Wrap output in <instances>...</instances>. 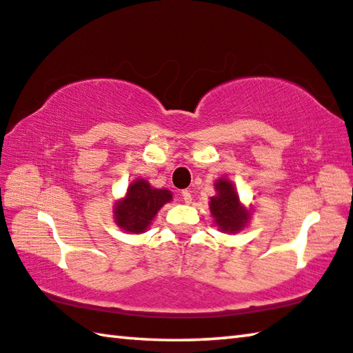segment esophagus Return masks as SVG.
I'll return each instance as SVG.
<instances>
[{"instance_id":"34e87169","label":"esophagus","mask_w":353,"mask_h":353,"mask_svg":"<svg viewBox=\"0 0 353 353\" xmlns=\"http://www.w3.org/2000/svg\"><path fill=\"white\" fill-rule=\"evenodd\" d=\"M181 196H182V199H183V202H187V204H190V202H191V199H193V198H191V193H190V191H188V190H183V191H182V193H181Z\"/></svg>"}]
</instances>
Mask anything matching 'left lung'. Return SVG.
Instances as JSON below:
<instances>
[{
	"label": "left lung",
	"instance_id": "8db88e82",
	"mask_svg": "<svg viewBox=\"0 0 353 353\" xmlns=\"http://www.w3.org/2000/svg\"><path fill=\"white\" fill-rule=\"evenodd\" d=\"M216 196L210 199V212L214 223L223 232L241 230L249 219V212L241 207L235 187L225 179H219L214 183Z\"/></svg>",
	"mask_w": 353,
	"mask_h": 353
}]
</instances>
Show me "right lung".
<instances>
[{
  "mask_svg": "<svg viewBox=\"0 0 353 353\" xmlns=\"http://www.w3.org/2000/svg\"><path fill=\"white\" fill-rule=\"evenodd\" d=\"M171 198L168 190H157L146 181H137L128 188L126 198L115 205L117 224L126 232L141 234L151 224L160 207Z\"/></svg>",
  "mask_w": 353,
  "mask_h": 353,
  "instance_id": "obj_1",
  "label": "right lung"
}]
</instances>
